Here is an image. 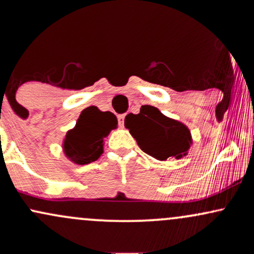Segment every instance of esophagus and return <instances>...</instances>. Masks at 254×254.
Segmentation results:
<instances>
[{
  "instance_id": "obj_1",
  "label": "esophagus",
  "mask_w": 254,
  "mask_h": 254,
  "mask_svg": "<svg viewBox=\"0 0 254 254\" xmlns=\"http://www.w3.org/2000/svg\"><path fill=\"white\" fill-rule=\"evenodd\" d=\"M117 118H118V124H119V127H124V119H125V115H119Z\"/></svg>"
}]
</instances>
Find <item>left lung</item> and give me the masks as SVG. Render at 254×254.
<instances>
[{
  "label": "left lung",
  "mask_w": 254,
  "mask_h": 254,
  "mask_svg": "<svg viewBox=\"0 0 254 254\" xmlns=\"http://www.w3.org/2000/svg\"><path fill=\"white\" fill-rule=\"evenodd\" d=\"M125 118V127L144 153L157 160L180 159L190 149L191 132L185 125L167 118L155 107L141 110L138 115Z\"/></svg>",
  "instance_id": "8db88e82"
}]
</instances>
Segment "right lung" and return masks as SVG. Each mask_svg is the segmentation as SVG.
<instances>
[{
	"label": "right lung",
	"instance_id": "right-lung-1",
	"mask_svg": "<svg viewBox=\"0 0 254 254\" xmlns=\"http://www.w3.org/2000/svg\"><path fill=\"white\" fill-rule=\"evenodd\" d=\"M117 127V118L111 112H101L90 106L81 112L76 127L66 132L64 153L77 165L95 161L103 154L104 137Z\"/></svg>",
	"mask_w": 254,
	"mask_h": 254
}]
</instances>
